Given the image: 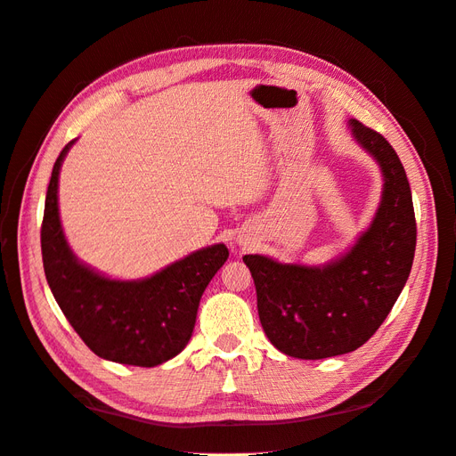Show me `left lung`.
Returning <instances> with one entry per match:
<instances>
[{"label": "left lung", "mask_w": 456, "mask_h": 456, "mask_svg": "<svg viewBox=\"0 0 456 456\" xmlns=\"http://www.w3.org/2000/svg\"><path fill=\"white\" fill-rule=\"evenodd\" d=\"M350 129L384 178L379 209L350 251L323 266L243 256L262 329L275 348L298 360L363 346L395 305L415 258V209L402 161L377 131L357 119H350Z\"/></svg>", "instance_id": "left-lung-1"}]
</instances>
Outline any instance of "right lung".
Segmentation results:
<instances>
[{"label": "right lung", "instance_id": "1", "mask_svg": "<svg viewBox=\"0 0 456 456\" xmlns=\"http://www.w3.org/2000/svg\"><path fill=\"white\" fill-rule=\"evenodd\" d=\"M68 142L54 161L41 224V256L51 293L66 320L102 360L156 367L188 344L200 300L228 258L224 243L203 247L150 278L112 280L77 260L59 215V173Z\"/></svg>", "mask_w": 456, "mask_h": 456}]
</instances>
